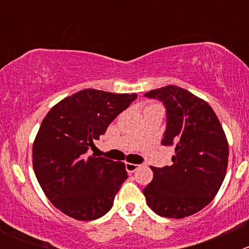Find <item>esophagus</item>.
I'll return each mask as SVG.
<instances>
[{"instance_id":"34e87169","label":"esophagus","mask_w":249,"mask_h":249,"mask_svg":"<svg viewBox=\"0 0 249 249\" xmlns=\"http://www.w3.org/2000/svg\"><path fill=\"white\" fill-rule=\"evenodd\" d=\"M137 168H140V164H135V163H126V169L128 172L133 173L135 171H137Z\"/></svg>"}]
</instances>
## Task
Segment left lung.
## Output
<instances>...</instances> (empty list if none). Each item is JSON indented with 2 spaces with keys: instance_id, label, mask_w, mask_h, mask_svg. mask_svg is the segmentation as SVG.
I'll return each mask as SVG.
<instances>
[{
  "instance_id": "left-lung-1",
  "label": "left lung",
  "mask_w": 249,
  "mask_h": 249,
  "mask_svg": "<svg viewBox=\"0 0 249 249\" xmlns=\"http://www.w3.org/2000/svg\"><path fill=\"white\" fill-rule=\"evenodd\" d=\"M144 96L163 102L167 127L163 146H172L171 166L151 167L153 179L143 190L148 207L167 218H183L210 204L221 188L228 166V142L206 101L177 86Z\"/></svg>"
}]
</instances>
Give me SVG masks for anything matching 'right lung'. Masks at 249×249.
Wrapping results in <instances>:
<instances>
[{"instance_id":"obj_1","label":"right lung","mask_w":249,"mask_h":249,"mask_svg":"<svg viewBox=\"0 0 249 249\" xmlns=\"http://www.w3.org/2000/svg\"><path fill=\"white\" fill-rule=\"evenodd\" d=\"M136 93L82 89L63 98L43 118L32 148L35 175L57 210L78 221L97 219L111 210L127 179L126 166L87 156Z\"/></svg>"}]
</instances>
